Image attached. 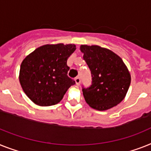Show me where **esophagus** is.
<instances>
[{"label":"esophagus","mask_w":151,"mask_h":151,"mask_svg":"<svg viewBox=\"0 0 151 151\" xmlns=\"http://www.w3.org/2000/svg\"><path fill=\"white\" fill-rule=\"evenodd\" d=\"M75 82H76V85H78V86L80 84V82H81L80 77H76V78H75Z\"/></svg>","instance_id":"obj_1"}]
</instances>
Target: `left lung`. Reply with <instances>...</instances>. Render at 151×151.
I'll use <instances>...</instances> for the list:
<instances>
[{
  "instance_id": "left-lung-1",
  "label": "left lung",
  "mask_w": 151,
  "mask_h": 151,
  "mask_svg": "<svg viewBox=\"0 0 151 151\" xmlns=\"http://www.w3.org/2000/svg\"><path fill=\"white\" fill-rule=\"evenodd\" d=\"M80 50L92 76L90 86H83L86 102L100 111L119 104L130 85V75L121 58L98 45H81Z\"/></svg>"
}]
</instances>
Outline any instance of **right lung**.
I'll use <instances>...</instances> for the list:
<instances>
[{
  "label": "right lung",
  "mask_w": 151,
  "mask_h": 151,
  "mask_svg": "<svg viewBox=\"0 0 151 151\" xmlns=\"http://www.w3.org/2000/svg\"><path fill=\"white\" fill-rule=\"evenodd\" d=\"M75 45H45L28 55L20 68L22 89L32 102L41 106L55 105L71 86L68 76V58L76 50Z\"/></svg>",
  "instance_id": "1"
}]
</instances>
